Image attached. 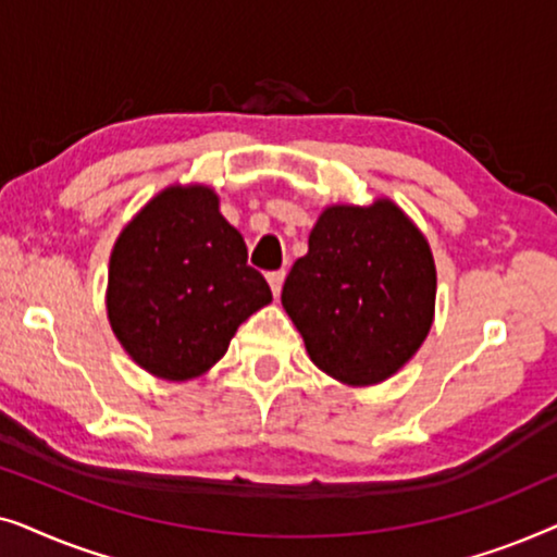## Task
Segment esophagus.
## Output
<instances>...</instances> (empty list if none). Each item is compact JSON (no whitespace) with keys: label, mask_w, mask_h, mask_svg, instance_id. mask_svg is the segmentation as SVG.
<instances>
[{"label":"esophagus","mask_w":557,"mask_h":557,"mask_svg":"<svg viewBox=\"0 0 557 557\" xmlns=\"http://www.w3.org/2000/svg\"><path fill=\"white\" fill-rule=\"evenodd\" d=\"M269 284H271V292H273V296H278L281 294V286H284V278H286V271H271L269 276Z\"/></svg>","instance_id":"obj_1"}]
</instances>
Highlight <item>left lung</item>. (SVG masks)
<instances>
[{
    "instance_id": "obj_1",
    "label": "left lung",
    "mask_w": 557,
    "mask_h": 557,
    "mask_svg": "<svg viewBox=\"0 0 557 557\" xmlns=\"http://www.w3.org/2000/svg\"><path fill=\"white\" fill-rule=\"evenodd\" d=\"M281 304L319 370L342 385L383 383L431 332L436 263L429 240L387 197L326 205Z\"/></svg>"
}]
</instances>
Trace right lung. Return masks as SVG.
Masks as SVG:
<instances>
[{
    "instance_id": "obj_1",
    "label": "right lung",
    "mask_w": 557,
    "mask_h": 557,
    "mask_svg": "<svg viewBox=\"0 0 557 557\" xmlns=\"http://www.w3.org/2000/svg\"><path fill=\"white\" fill-rule=\"evenodd\" d=\"M271 299L208 185L164 187L113 243L109 324L126 355L159 380L205 375L238 326Z\"/></svg>"
}]
</instances>
